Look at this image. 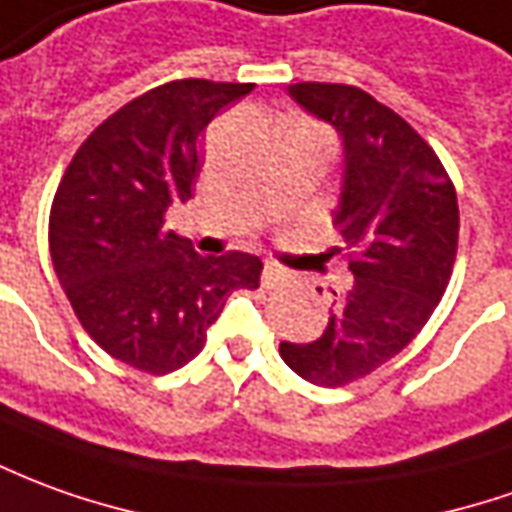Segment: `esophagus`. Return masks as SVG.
I'll list each match as a JSON object with an SVG mask.
<instances>
[{
	"mask_svg": "<svg viewBox=\"0 0 512 512\" xmlns=\"http://www.w3.org/2000/svg\"><path fill=\"white\" fill-rule=\"evenodd\" d=\"M284 278V270L278 267V264H264V270H262V284L264 287H273V284H278Z\"/></svg>",
	"mask_w": 512,
	"mask_h": 512,
	"instance_id": "esophagus-1",
	"label": "esophagus"
}]
</instances>
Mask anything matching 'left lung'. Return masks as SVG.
Wrapping results in <instances>:
<instances>
[{"instance_id": "1", "label": "left lung", "mask_w": 512, "mask_h": 512, "mask_svg": "<svg viewBox=\"0 0 512 512\" xmlns=\"http://www.w3.org/2000/svg\"><path fill=\"white\" fill-rule=\"evenodd\" d=\"M343 139V192L334 228L354 284L334 292L326 331L281 343V359L320 387L357 382L404 351L449 287L460 209L435 150L396 111L343 83L287 88Z\"/></svg>"}]
</instances>
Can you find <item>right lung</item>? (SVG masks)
Segmentation results:
<instances>
[{
    "instance_id": "add662e5",
    "label": "right lung",
    "mask_w": 512,
    "mask_h": 512,
    "mask_svg": "<svg viewBox=\"0 0 512 512\" xmlns=\"http://www.w3.org/2000/svg\"><path fill=\"white\" fill-rule=\"evenodd\" d=\"M250 91L197 77L150 88L108 116L63 172L49 211L55 276L88 337L130 368H183L228 295L259 287V256H200L164 231L169 206L192 197L200 133Z\"/></svg>"
}]
</instances>
